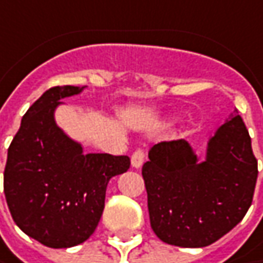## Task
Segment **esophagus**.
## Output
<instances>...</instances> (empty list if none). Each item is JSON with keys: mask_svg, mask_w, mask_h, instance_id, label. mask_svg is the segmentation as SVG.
Returning a JSON list of instances; mask_svg holds the SVG:
<instances>
[{"mask_svg": "<svg viewBox=\"0 0 263 263\" xmlns=\"http://www.w3.org/2000/svg\"><path fill=\"white\" fill-rule=\"evenodd\" d=\"M144 159H145V153H144V150H135L131 156L132 167H140V166L143 165Z\"/></svg>", "mask_w": 263, "mask_h": 263, "instance_id": "obj_1", "label": "esophagus"}]
</instances>
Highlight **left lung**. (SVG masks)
I'll list each match as a JSON object with an SVG mask.
<instances>
[{
	"instance_id": "1",
	"label": "left lung",
	"mask_w": 263,
	"mask_h": 263,
	"mask_svg": "<svg viewBox=\"0 0 263 263\" xmlns=\"http://www.w3.org/2000/svg\"><path fill=\"white\" fill-rule=\"evenodd\" d=\"M154 234L167 245L204 247L249 211L257 179L252 140L238 111L218 128L199 162L185 140L162 141L143 166Z\"/></svg>"
}]
</instances>
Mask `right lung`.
<instances>
[{"instance_id":"obj_1","label":"right lung","mask_w":263,"mask_h":263,"mask_svg":"<svg viewBox=\"0 0 263 263\" xmlns=\"http://www.w3.org/2000/svg\"><path fill=\"white\" fill-rule=\"evenodd\" d=\"M85 86L47 89L25 113L8 147L4 194L18 228L41 245L62 249L88 240L104 209L110 178L129 169L128 156L84 154L55 123L60 100Z\"/></svg>"}]
</instances>
